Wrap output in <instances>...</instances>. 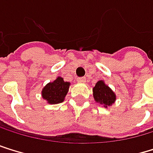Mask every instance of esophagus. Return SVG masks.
<instances>
[{
  "mask_svg": "<svg viewBox=\"0 0 153 153\" xmlns=\"http://www.w3.org/2000/svg\"><path fill=\"white\" fill-rule=\"evenodd\" d=\"M85 80H86V78H85V77H80V78H78V79H77V81H78L79 82H85Z\"/></svg>",
  "mask_w": 153,
  "mask_h": 153,
  "instance_id": "obj_1",
  "label": "esophagus"
}]
</instances>
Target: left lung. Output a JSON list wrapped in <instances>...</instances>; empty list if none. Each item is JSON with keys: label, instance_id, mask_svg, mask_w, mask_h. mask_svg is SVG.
Returning a JSON list of instances; mask_svg holds the SVG:
<instances>
[{"label": "left lung", "instance_id": "1", "mask_svg": "<svg viewBox=\"0 0 153 153\" xmlns=\"http://www.w3.org/2000/svg\"><path fill=\"white\" fill-rule=\"evenodd\" d=\"M93 92L94 100L97 103L104 105V107H107V105L114 104L116 100V94L106 84H105L103 81L97 82L94 87Z\"/></svg>", "mask_w": 153, "mask_h": 153}]
</instances>
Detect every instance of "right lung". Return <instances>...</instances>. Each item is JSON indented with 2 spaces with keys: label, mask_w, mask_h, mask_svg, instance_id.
Wrapping results in <instances>:
<instances>
[{
  "label": "right lung",
  "mask_w": 153,
  "mask_h": 153,
  "mask_svg": "<svg viewBox=\"0 0 153 153\" xmlns=\"http://www.w3.org/2000/svg\"><path fill=\"white\" fill-rule=\"evenodd\" d=\"M70 82H64L61 77H58L53 82L48 83L42 90V96L48 104H59L63 102L68 90Z\"/></svg>",
  "instance_id": "right-lung-1"
}]
</instances>
